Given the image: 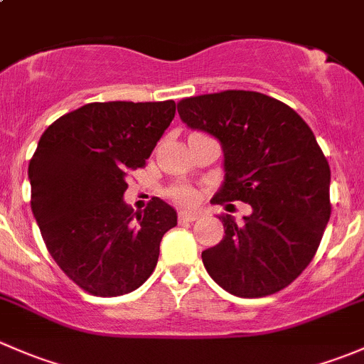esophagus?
Here are the masks:
<instances>
[{
	"label": "esophagus",
	"mask_w": 364,
	"mask_h": 364,
	"mask_svg": "<svg viewBox=\"0 0 364 364\" xmlns=\"http://www.w3.org/2000/svg\"><path fill=\"white\" fill-rule=\"evenodd\" d=\"M199 218V213L196 211H179V220L181 222H196Z\"/></svg>",
	"instance_id": "esophagus-1"
}]
</instances>
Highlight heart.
Masks as SVG:
<instances>
[{
  "instance_id": "b5f03b06",
  "label": "heart",
  "mask_w": 364,
  "mask_h": 364,
  "mask_svg": "<svg viewBox=\"0 0 364 364\" xmlns=\"http://www.w3.org/2000/svg\"><path fill=\"white\" fill-rule=\"evenodd\" d=\"M171 197L181 204H190V203H193V199H196V193H193V190L190 188V186L181 185V186H176V188L171 190Z\"/></svg>"
}]
</instances>
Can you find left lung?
<instances>
[{"label":"left lung","instance_id":"left-lung-1","mask_svg":"<svg viewBox=\"0 0 364 364\" xmlns=\"http://www.w3.org/2000/svg\"><path fill=\"white\" fill-rule=\"evenodd\" d=\"M178 112L222 146L225 174L213 203L252 205L241 223L218 216L225 236L203 252L209 277L240 297L282 291L314 259L331 215V171L314 132L289 105L257 91L185 98Z\"/></svg>","mask_w":364,"mask_h":364}]
</instances>
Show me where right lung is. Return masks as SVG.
<instances>
[{
	"instance_id": "add662e5",
	"label": "right lung",
	"mask_w": 364,
	"mask_h": 364,
	"mask_svg": "<svg viewBox=\"0 0 364 364\" xmlns=\"http://www.w3.org/2000/svg\"><path fill=\"white\" fill-rule=\"evenodd\" d=\"M176 102H93L54 121L28 167L31 211L70 280L93 296H123L155 269L178 213L153 197L132 213L127 176L142 167L174 119Z\"/></svg>"
}]
</instances>
